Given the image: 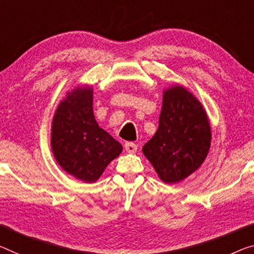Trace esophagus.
<instances>
[{
  "instance_id": "1",
  "label": "esophagus",
  "mask_w": 254,
  "mask_h": 254,
  "mask_svg": "<svg viewBox=\"0 0 254 254\" xmlns=\"http://www.w3.org/2000/svg\"><path fill=\"white\" fill-rule=\"evenodd\" d=\"M125 150H126L128 153H135L137 151V145L132 142H126L125 143Z\"/></svg>"
}]
</instances>
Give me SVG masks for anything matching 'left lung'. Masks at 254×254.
Instances as JSON below:
<instances>
[{
    "mask_svg": "<svg viewBox=\"0 0 254 254\" xmlns=\"http://www.w3.org/2000/svg\"><path fill=\"white\" fill-rule=\"evenodd\" d=\"M211 142L208 116L202 104L183 86L163 93L159 128L143 146V153L160 179L175 184L203 163Z\"/></svg>",
    "mask_w": 254,
    "mask_h": 254,
    "instance_id": "1",
    "label": "left lung"
}]
</instances>
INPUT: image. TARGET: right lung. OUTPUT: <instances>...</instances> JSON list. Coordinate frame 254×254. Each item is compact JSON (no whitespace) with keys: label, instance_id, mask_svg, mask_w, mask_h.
<instances>
[{"label":"right lung","instance_id":"add662e5","mask_svg":"<svg viewBox=\"0 0 254 254\" xmlns=\"http://www.w3.org/2000/svg\"><path fill=\"white\" fill-rule=\"evenodd\" d=\"M51 146L62 169L86 183L97 181L123 151L122 144L97 125L88 86L77 87L60 102L53 117Z\"/></svg>","mask_w":254,"mask_h":254}]
</instances>
